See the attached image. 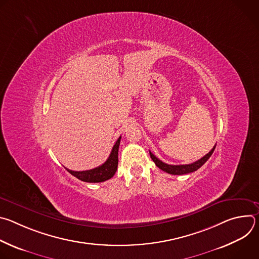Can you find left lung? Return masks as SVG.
<instances>
[{
  "mask_svg": "<svg viewBox=\"0 0 259 259\" xmlns=\"http://www.w3.org/2000/svg\"><path fill=\"white\" fill-rule=\"evenodd\" d=\"M215 146L213 149L207 154L205 155L203 158H201L200 160L192 163V164H188V165H169V164H166L164 162H162L161 160H159L152 152H150V156L152 158V160L155 162V164L163 171L169 173V174H173V175H182V174H188V173H191V172H195L197 171L200 167H202L206 162L207 160L211 157V155L213 154L214 150H215Z\"/></svg>",
  "mask_w": 259,
  "mask_h": 259,
  "instance_id": "obj_1",
  "label": "left lung"
}]
</instances>
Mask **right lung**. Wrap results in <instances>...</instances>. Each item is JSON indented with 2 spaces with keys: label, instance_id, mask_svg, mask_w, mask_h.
I'll return each mask as SVG.
<instances>
[{
  "label": "right lung",
  "instance_id": "right-lung-1",
  "mask_svg": "<svg viewBox=\"0 0 259 259\" xmlns=\"http://www.w3.org/2000/svg\"><path fill=\"white\" fill-rule=\"evenodd\" d=\"M121 141V136L116 141L113 146V150L110 152L108 159L100 166L86 171H72L66 168V170L78 179L85 182H102L109 178H112L117 169H118V153H119V145Z\"/></svg>",
  "mask_w": 259,
  "mask_h": 259
}]
</instances>
